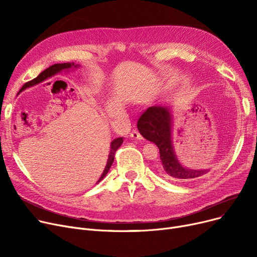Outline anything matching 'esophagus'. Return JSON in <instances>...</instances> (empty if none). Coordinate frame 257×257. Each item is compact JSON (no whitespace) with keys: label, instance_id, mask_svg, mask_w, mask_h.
Listing matches in <instances>:
<instances>
[{"label":"esophagus","instance_id":"esophagus-1","mask_svg":"<svg viewBox=\"0 0 257 257\" xmlns=\"http://www.w3.org/2000/svg\"><path fill=\"white\" fill-rule=\"evenodd\" d=\"M130 137L134 140H143V137L142 134L139 132V130H133L131 133H130Z\"/></svg>","mask_w":257,"mask_h":257}]
</instances>
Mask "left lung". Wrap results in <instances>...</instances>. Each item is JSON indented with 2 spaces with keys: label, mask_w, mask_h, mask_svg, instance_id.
Returning <instances> with one entry per match:
<instances>
[{
  "label": "left lung",
  "mask_w": 257,
  "mask_h": 257,
  "mask_svg": "<svg viewBox=\"0 0 257 257\" xmlns=\"http://www.w3.org/2000/svg\"><path fill=\"white\" fill-rule=\"evenodd\" d=\"M142 136L159 149V174L167 179L191 182L206 175L209 170H196L183 167L174 151L172 142V114L169 106H151L143 112L138 120Z\"/></svg>",
  "instance_id": "1"
}]
</instances>
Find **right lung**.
I'll return each instance as SVG.
<instances>
[{
  "mask_svg": "<svg viewBox=\"0 0 257 257\" xmlns=\"http://www.w3.org/2000/svg\"><path fill=\"white\" fill-rule=\"evenodd\" d=\"M77 66H78V65L75 64L74 62H73V63L66 62V63H56V64H53V65L49 66L48 69H46L44 72L40 73L35 79L29 81V82L25 83L24 86L21 88L20 92L23 91L25 88L29 87V86H33V85H35V84H37V83H39V82H42V81H44L45 79H47V78H49V77H52V76H54V75H56L57 73H59V72H61V71H63V70H69V69H71V67H77ZM123 142H124V139H123V138H117V139H115V140H113V141L111 142V144H110V152H109V155H108V159H107V165H106V167H105V169H104V171H103V173H102V175H101V177H100L99 180L97 181V183L100 182V181L106 176V174L108 173V171H109V169H110V167H111V165H112V163H113L114 154H115L116 150L120 147V145L123 144Z\"/></svg>",
  "mask_w": 257,
  "mask_h": 257,
  "instance_id": "obj_1",
  "label": "right lung"
}]
</instances>
